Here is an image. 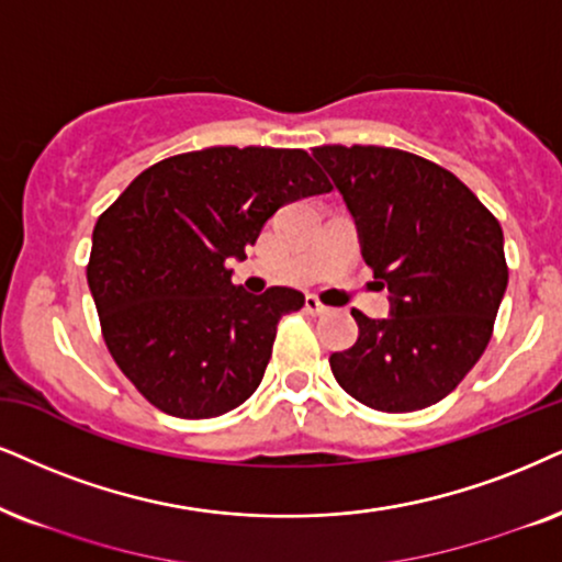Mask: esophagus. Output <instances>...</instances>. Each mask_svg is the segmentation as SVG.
Instances as JSON below:
<instances>
[{
    "label": "esophagus",
    "instance_id": "1",
    "mask_svg": "<svg viewBox=\"0 0 562 562\" xmlns=\"http://www.w3.org/2000/svg\"><path fill=\"white\" fill-rule=\"evenodd\" d=\"M305 314H311V316H324V314H329V308H326L324 303H318V297L305 295Z\"/></svg>",
    "mask_w": 562,
    "mask_h": 562
}]
</instances>
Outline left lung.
Listing matches in <instances>:
<instances>
[{"mask_svg":"<svg viewBox=\"0 0 562 562\" xmlns=\"http://www.w3.org/2000/svg\"><path fill=\"white\" fill-rule=\"evenodd\" d=\"M314 158L389 290L386 318L352 311L358 342L331 355L334 379L371 409L430 407L472 371L493 334L508 285L498 220L457 176L412 153L329 145Z\"/></svg>","mask_w":562,"mask_h":562,"instance_id":"obj_1","label":"left lung"}]
</instances>
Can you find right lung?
Returning a JSON list of instances; mask_svg holds the SVG:
<instances>
[{"instance_id":"right-lung-1","label":"right lung","mask_w":562,"mask_h":562,"mask_svg":"<svg viewBox=\"0 0 562 562\" xmlns=\"http://www.w3.org/2000/svg\"><path fill=\"white\" fill-rule=\"evenodd\" d=\"M324 191L303 150L204 147L142 170L98 217L88 285L113 360L147 402L204 420L257 392L277 322L305 297L246 293L225 261H244L282 204Z\"/></svg>"}]
</instances>
